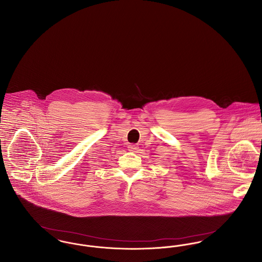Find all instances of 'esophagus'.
I'll use <instances>...</instances> for the list:
<instances>
[{
	"label": "esophagus",
	"mask_w": 262,
	"mask_h": 262,
	"mask_svg": "<svg viewBox=\"0 0 262 262\" xmlns=\"http://www.w3.org/2000/svg\"><path fill=\"white\" fill-rule=\"evenodd\" d=\"M127 148H128L129 151H132V152H137V150L138 149V146L136 145V144H129Z\"/></svg>",
	"instance_id": "esophagus-1"
}]
</instances>
